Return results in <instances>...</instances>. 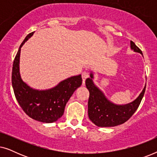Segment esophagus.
Listing matches in <instances>:
<instances>
[{"instance_id": "esophagus-1", "label": "esophagus", "mask_w": 157, "mask_h": 157, "mask_svg": "<svg viewBox=\"0 0 157 157\" xmlns=\"http://www.w3.org/2000/svg\"><path fill=\"white\" fill-rule=\"evenodd\" d=\"M89 77V73L86 71H83L82 73V80H83V85L85 84V81L86 79L88 78Z\"/></svg>"}]
</instances>
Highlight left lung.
<instances>
[{"label":"left lung","mask_w":157,"mask_h":157,"mask_svg":"<svg viewBox=\"0 0 157 157\" xmlns=\"http://www.w3.org/2000/svg\"><path fill=\"white\" fill-rule=\"evenodd\" d=\"M131 48L135 52L142 51L131 40ZM86 80V86L89 91L88 102V114L91 121L97 126L111 127L124 124L134 114L140 104L144 94L146 85L143 91L134 101L125 105H117L108 100L104 93L94 83L93 73Z\"/></svg>","instance_id":"obj_1"}]
</instances>
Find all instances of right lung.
Instances as JSON below:
<instances>
[{
	"instance_id": "right-lung-1",
	"label": "right lung",
	"mask_w": 157,
	"mask_h": 157,
	"mask_svg": "<svg viewBox=\"0 0 157 157\" xmlns=\"http://www.w3.org/2000/svg\"><path fill=\"white\" fill-rule=\"evenodd\" d=\"M29 33L21 44L12 69V86L16 100L23 111L36 121L44 123L56 121L63 114L66 103L76 89L82 84L81 75L71 76L48 90H36L21 79L19 71L21 48L33 36Z\"/></svg>"
}]
</instances>
